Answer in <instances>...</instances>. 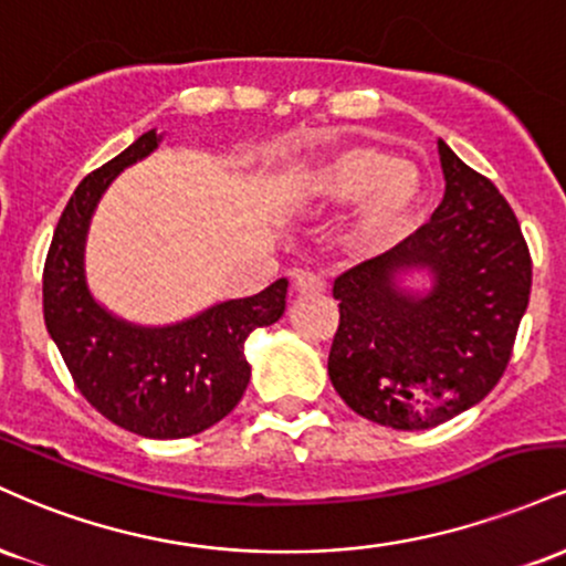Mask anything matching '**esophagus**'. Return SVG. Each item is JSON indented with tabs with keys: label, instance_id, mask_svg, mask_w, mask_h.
<instances>
[{
	"label": "esophagus",
	"instance_id": "1",
	"mask_svg": "<svg viewBox=\"0 0 566 566\" xmlns=\"http://www.w3.org/2000/svg\"><path fill=\"white\" fill-rule=\"evenodd\" d=\"M294 291H296V294L321 296L323 291H325V283H323V277L312 275V272L296 270V272H294Z\"/></svg>",
	"mask_w": 566,
	"mask_h": 566
}]
</instances>
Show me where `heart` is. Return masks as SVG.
I'll return each instance as SVG.
<instances>
[{
	"label": "heart",
	"mask_w": 566,
	"mask_h": 566,
	"mask_svg": "<svg viewBox=\"0 0 566 566\" xmlns=\"http://www.w3.org/2000/svg\"><path fill=\"white\" fill-rule=\"evenodd\" d=\"M294 198L304 206L357 201L344 228L352 249L381 251L416 228L429 198L421 166L402 161L376 145H347L317 158L294 179Z\"/></svg>",
	"instance_id": "b5f03b06"
}]
</instances>
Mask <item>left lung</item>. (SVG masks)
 Masks as SVG:
<instances>
[{
    "mask_svg": "<svg viewBox=\"0 0 566 566\" xmlns=\"http://www.w3.org/2000/svg\"><path fill=\"white\" fill-rule=\"evenodd\" d=\"M444 198L423 228L336 277L334 389L400 431L440 427L490 395L530 302L533 262L506 198L437 143ZM430 285L416 290L410 280Z\"/></svg>",
    "mask_w": 566,
    "mask_h": 566,
    "instance_id": "obj_1",
    "label": "left lung"
}]
</instances>
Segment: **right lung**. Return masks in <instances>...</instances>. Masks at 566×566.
<instances>
[{
	"instance_id": "right-lung-1",
	"label": "right lung",
	"mask_w": 566,
	"mask_h": 566,
	"mask_svg": "<svg viewBox=\"0 0 566 566\" xmlns=\"http://www.w3.org/2000/svg\"><path fill=\"white\" fill-rule=\"evenodd\" d=\"M161 139L145 132L73 190L44 264V323L92 408L148 440H179L214 427L241 402L251 378L245 338L281 321L289 281L169 325L124 321L97 302L84 264L92 217L113 179Z\"/></svg>"
}]
</instances>
